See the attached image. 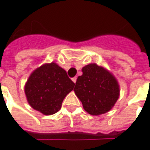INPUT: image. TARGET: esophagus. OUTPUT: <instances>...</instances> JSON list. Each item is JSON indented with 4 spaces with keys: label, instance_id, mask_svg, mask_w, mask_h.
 Returning <instances> with one entry per match:
<instances>
[{
    "label": "esophagus",
    "instance_id": "obj_1",
    "mask_svg": "<svg viewBox=\"0 0 150 150\" xmlns=\"http://www.w3.org/2000/svg\"><path fill=\"white\" fill-rule=\"evenodd\" d=\"M71 79H72V81H73V82H74L75 83V82H76V80H77V78H76V77H74V78H72Z\"/></svg>",
    "mask_w": 150,
    "mask_h": 150
}]
</instances>
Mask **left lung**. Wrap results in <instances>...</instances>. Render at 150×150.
<instances>
[{
    "label": "left lung",
    "mask_w": 150,
    "mask_h": 150,
    "mask_svg": "<svg viewBox=\"0 0 150 150\" xmlns=\"http://www.w3.org/2000/svg\"><path fill=\"white\" fill-rule=\"evenodd\" d=\"M74 88L88 114L100 115L110 111L119 97V85L110 71L95 63L82 68Z\"/></svg>",
    "instance_id": "8db88e82"
}]
</instances>
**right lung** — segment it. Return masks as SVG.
Wrapping results in <instances>:
<instances>
[{
  "label": "right lung",
  "mask_w": 150,
  "mask_h": 150,
  "mask_svg": "<svg viewBox=\"0 0 150 150\" xmlns=\"http://www.w3.org/2000/svg\"><path fill=\"white\" fill-rule=\"evenodd\" d=\"M75 83L67 71L55 62L46 63L35 69L25 84L28 103L45 115L57 113L66 96L71 92Z\"/></svg>",
  "instance_id": "1"
}]
</instances>
